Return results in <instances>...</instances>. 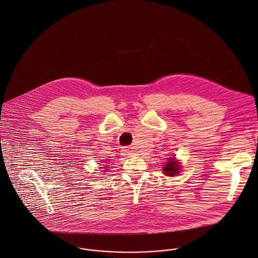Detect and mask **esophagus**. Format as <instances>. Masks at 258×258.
<instances>
[{"label":"esophagus","mask_w":258,"mask_h":258,"mask_svg":"<svg viewBox=\"0 0 258 258\" xmlns=\"http://www.w3.org/2000/svg\"><path fill=\"white\" fill-rule=\"evenodd\" d=\"M120 151H121V155H124V156L132 155V154H133V152H132L127 147H123Z\"/></svg>","instance_id":"1"}]
</instances>
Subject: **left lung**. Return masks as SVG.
<instances>
[{
  "mask_svg": "<svg viewBox=\"0 0 258 258\" xmlns=\"http://www.w3.org/2000/svg\"><path fill=\"white\" fill-rule=\"evenodd\" d=\"M179 168L180 167L178 166L177 161L174 158H171L163 170H164L166 175H168V176H175L176 174H178Z\"/></svg>",
  "mask_w": 258,
  "mask_h": 258,
  "instance_id": "obj_1",
  "label": "left lung"
}]
</instances>
